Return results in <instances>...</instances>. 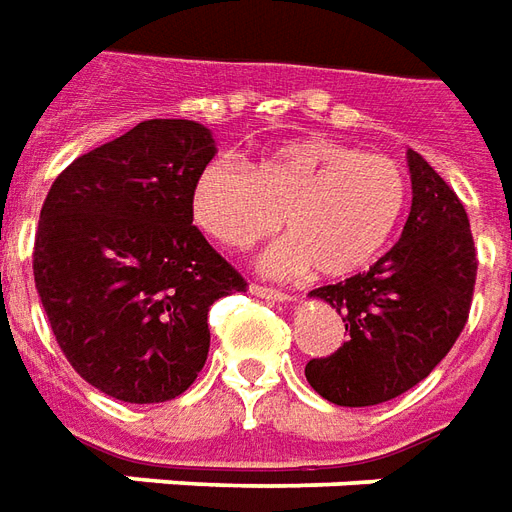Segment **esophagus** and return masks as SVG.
Listing matches in <instances>:
<instances>
[{"instance_id": "34e87169", "label": "esophagus", "mask_w": 512, "mask_h": 512, "mask_svg": "<svg viewBox=\"0 0 512 512\" xmlns=\"http://www.w3.org/2000/svg\"><path fill=\"white\" fill-rule=\"evenodd\" d=\"M249 293L257 295V298H268V301H290V295L282 293V290H276V287L266 285H252L249 287Z\"/></svg>"}]
</instances>
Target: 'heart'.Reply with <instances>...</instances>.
Wrapping results in <instances>:
<instances>
[{
	"label": "heart",
	"mask_w": 512,
	"mask_h": 512,
	"mask_svg": "<svg viewBox=\"0 0 512 512\" xmlns=\"http://www.w3.org/2000/svg\"><path fill=\"white\" fill-rule=\"evenodd\" d=\"M410 200L401 162L331 138L282 143L246 168L217 160L200 170L192 217L217 244L244 252L279 225L263 268L276 276L358 274L388 246Z\"/></svg>",
	"instance_id": "1"
}]
</instances>
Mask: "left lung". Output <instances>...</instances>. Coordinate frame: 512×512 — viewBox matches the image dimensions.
Masks as SVG:
<instances>
[{"label":"left lung","mask_w":512,"mask_h":512,"mask_svg":"<svg viewBox=\"0 0 512 512\" xmlns=\"http://www.w3.org/2000/svg\"><path fill=\"white\" fill-rule=\"evenodd\" d=\"M412 208L401 238L369 271L312 290L342 314L347 342L306 363L339 407H372L426 380L464 331L478 276L469 217L448 181L407 151Z\"/></svg>","instance_id":"1"}]
</instances>
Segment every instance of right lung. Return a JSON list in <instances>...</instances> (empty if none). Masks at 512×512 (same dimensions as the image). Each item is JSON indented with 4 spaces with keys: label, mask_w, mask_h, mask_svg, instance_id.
<instances>
[{
    "label": "right lung",
    "mask_w": 512,
    "mask_h": 512,
    "mask_svg": "<svg viewBox=\"0 0 512 512\" xmlns=\"http://www.w3.org/2000/svg\"><path fill=\"white\" fill-rule=\"evenodd\" d=\"M211 132L149 119L56 176L34 236V287L83 380L130 404L187 391L208 355V309L244 293L236 268L192 225Z\"/></svg>",
    "instance_id": "obj_1"
}]
</instances>
